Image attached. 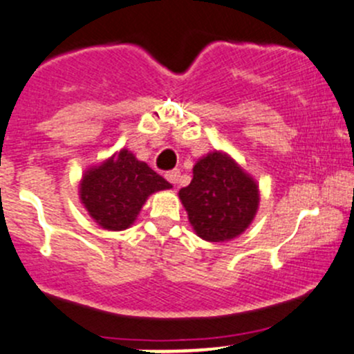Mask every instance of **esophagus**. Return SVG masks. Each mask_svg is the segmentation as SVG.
<instances>
[{"label":"esophagus","mask_w":354,"mask_h":354,"mask_svg":"<svg viewBox=\"0 0 354 354\" xmlns=\"http://www.w3.org/2000/svg\"><path fill=\"white\" fill-rule=\"evenodd\" d=\"M166 180H168L173 186H176L178 181H180V171L173 169L169 171V173H166Z\"/></svg>","instance_id":"esophagus-1"}]
</instances>
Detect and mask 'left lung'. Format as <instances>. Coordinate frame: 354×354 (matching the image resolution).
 <instances>
[{"label": "left lung", "instance_id": "8db88e82", "mask_svg": "<svg viewBox=\"0 0 354 354\" xmlns=\"http://www.w3.org/2000/svg\"><path fill=\"white\" fill-rule=\"evenodd\" d=\"M181 203L195 234L207 242H228L250 227L260 203L259 185L225 151H212L193 166L181 188Z\"/></svg>", "mask_w": 354, "mask_h": 354}]
</instances>
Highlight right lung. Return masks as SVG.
<instances>
[{"label":"right lung","instance_id":"1","mask_svg":"<svg viewBox=\"0 0 354 354\" xmlns=\"http://www.w3.org/2000/svg\"><path fill=\"white\" fill-rule=\"evenodd\" d=\"M169 188L165 178L124 147L84 171L79 198L100 228L120 232L134 223L147 198Z\"/></svg>","mask_w":354,"mask_h":354}]
</instances>
